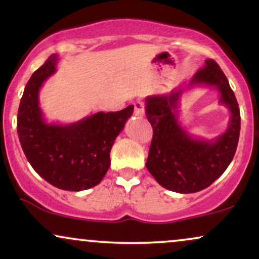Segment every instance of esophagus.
I'll return each mask as SVG.
<instances>
[{"label": "esophagus", "instance_id": "34e87169", "mask_svg": "<svg viewBox=\"0 0 259 259\" xmlns=\"http://www.w3.org/2000/svg\"><path fill=\"white\" fill-rule=\"evenodd\" d=\"M134 113H135V115H138V117H142V115L145 114L144 102H141V101L134 102Z\"/></svg>", "mask_w": 259, "mask_h": 259}]
</instances>
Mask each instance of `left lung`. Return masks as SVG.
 <instances>
[{"label":"left lung","instance_id":"8db88e82","mask_svg":"<svg viewBox=\"0 0 259 259\" xmlns=\"http://www.w3.org/2000/svg\"><path fill=\"white\" fill-rule=\"evenodd\" d=\"M196 84L218 88L221 103L231 112L227 132L214 141L192 139L178 124L175 109L181 90L146 99V117L153 127L146 167L157 183L179 194L201 191L214 183L233 160L240 136L239 105L215 61L206 59L190 81Z\"/></svg>","mask_w":259,"mask_h":259}]
</instances>
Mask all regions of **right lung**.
Segmentation results:
<instances>
[{"label":"right lung","instance_id":"1","mask_svg":"<svg viewBox=\"0 0 259 259\" xmlns=\"http://www.w3.org/2000/svg\"><path fill=\"white\" fill-rule=\"evenodd\" d=\"M51 56L26 82L18 109L17 129L26 159L47 183L68 191L96 186L111 165V148L134 106L118 112H99L69 125L47 124L38 107V90L56 72Z\"/></svg>","mask_w":259,"mask_h":259}]
</instances>
